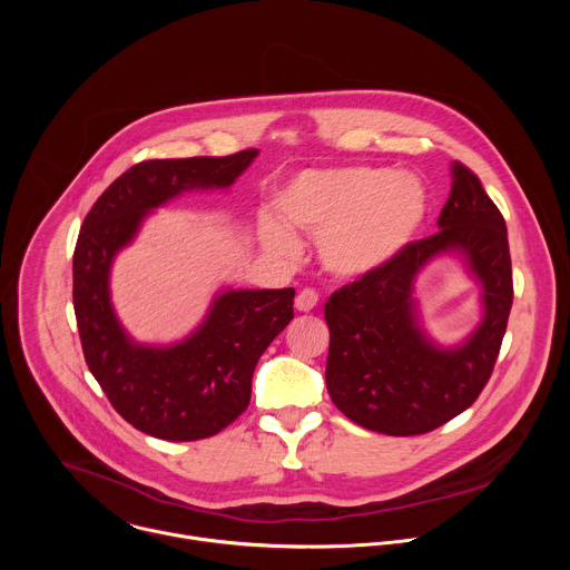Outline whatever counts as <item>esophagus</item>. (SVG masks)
<instances>
[{
    "instance_id": "esophagus-1",
    "label": "esophagus",
    "mask_w": 570,
    "mask_h": 570,
    "mask_svg": "<svg viewBox=\"0 0 570 570\" xmlns=\"http://www.w3.org/2000/svg\"><path fill=\"white\" fill-rule=\"evenodd\" d=\"M317 306V293L313 288H302L295 297V308L302 313H308Z\"/></svg>"
}]
</instances>
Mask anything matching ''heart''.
Here are the masks:
<instances>
[{
    "label": "heart",
    "instance_id": "heart-1",
    "mask_svg": "<svg viewBox=\"0 0 570 570\" xmlns=\"http://www.w3.org/2000/svg\"><path fill=\"white\" fill-rule=\"evenodd\" d=\"M282 218L262 225V243L273 253H293L302 229L315 236L320 264L338 277H363L390 264L415 236L426 196L405 174L374 167L306 171L275 196Z\"/></svg>",
    "mask_w": 570,
    "mask_h": 570
}]
</instances>
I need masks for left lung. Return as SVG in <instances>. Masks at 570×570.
Instances as JSON below:
<instances>
[{
  "instance_id": "obj_1",
  "label": "left lung",
  "mask_w": 570,
  "mask_h": 570,
  "mask_svg": "<svg viewBox=\"0 0 570 570\" xmlns=\"http://www.w3.org/2000/svg\"><path fill=\"white\" fill-rule=\"evenodd\" d=\"M451 178L438 234L409 243L324 304L330 396L367 431L409 438L451 422L478 399L501 352L514 299L505 218L462 161H453ZM442 252L462 254L483 286V320L458 348L423 334L412 297L414 277Z\"/></svg>"
}]
</instances>
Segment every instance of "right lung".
I'll return each instance as SVG.
<instances>
[{"label": "right lung", "mask_w": 570, "mask_h": 570, "mask_svg": "<svg viewBox=\"0 0 570 570\" xmlns=\"http://www.w3.org/2000/svg\"><path fill=\"white\" fill-rule=\"evenodd\" d=\"M257 148L225 157L146 159L92 205L73 250V313L86 363L115 411L137 431L194 442L248 409L266 347L293 320V288L223 291L200 327L169 347L137 345L110 304V266L150 209L191 189H227Z\"/></svg>", "instance_id": "1"}]
</instances>
